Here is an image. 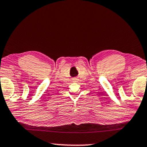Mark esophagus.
Segmentation results:
<instances>
[{
  "label": "esophagus",
  "mask_w": 147,
  "mask_h": 147,
  "mask_svg": "<svg viewBox=\"0 0 147 147\" xmlns=\"http://www.w3.org/2000/svg\"><path fill=\"white\" fill-rule=\"evenodd\" d=\"M73 80H74V81H76H76H78V79L77 78H74V79H73Z\"/></svg>",
  "instance_id": "esophagus-1"
}]
</instances>
